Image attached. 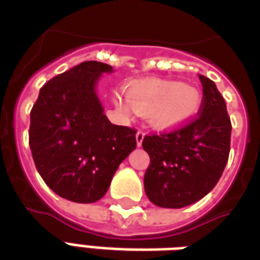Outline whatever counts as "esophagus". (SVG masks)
<instances>
[{"label": "esophagus", "instance_id": "obj_1", "mask_svg": "<svg viewBox=\"0 0 260 260\" xmlns=\"http://www.w3.org/2000/svg\"><path fill=\"white\" fill-rule=\"evenodd\" d=\"M143 138H145V131L139 129L138 132H136V145H138V146H141L142 145Z\"/></svg>", "mask_w": 260, "mask_h": 260}]
</instances>
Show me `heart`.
<instances>
[{
    "instance_id": "heart-1",
    "label": "heart",
    "mask_w": 260,
    "mask_h": 260,
    "mask_svg": "<svg viewBox=\"0 0 260 260\" xmlns=\"http://www.w3.org/2000/svg\"><path fill=\"white\" fill-rule=\"evenodd\" d=\"M126 99L135 113L150 117L158 128H173L191 119L201 107L198 89L169 80H143L126 89ZM119 107L129 111V106L119 102Z\"/></svg>"
}]
</instances>
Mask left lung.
Instances as JSON below:
<instances>
[{
  "label": "left lung",
  "mask_w": 260,
  "mask_h": 260,
  "mask_svg": "<svg viewBox=\"0 0 260 260\" xmlns=\"http://www.w3.org/2000/svg\"><path fill=\"white\" fill-rule=\"evenodd\" d=\"M203 87L195 117L173 131L143 138L150 164L145 192L160 207L180 209L195 203L216 186L230 154L231 121L214 82L199 75Z\"/></svg>",
  "instance_id": "left-lung-1"
}]
</instances>
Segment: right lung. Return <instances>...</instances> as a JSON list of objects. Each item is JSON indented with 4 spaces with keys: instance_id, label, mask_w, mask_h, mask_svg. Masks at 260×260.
Segmentation results:
<instances>
[{
    "instance_id": "add662e5",
    "label": "right lung",
    "mask_w": 260,
    "mask_h": 260,
    "mask_svg": "<svg viewBox=\"0 0 260 260\" xmlns=\"http://www.w3.org/2000/svg\"><path fill=\"white\" fill-rule=\"evenodd\" d=\"M113 68L85 61L44 83L30 111L29 145L39 174L57 195L93 203L136 147V129L111 124L94 91Z\"/></svg>"
}]
</instances>
